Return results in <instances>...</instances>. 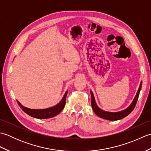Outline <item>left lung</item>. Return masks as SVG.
Here are the masks:
<instances>
[{"instance_id":"1","label":"left lung","mask_w":151,"mask_h":151,"mask_svg":"<svg viewBox=\"0 0 151 151\" xmlns=\"http://www.w3.org/2000/svg\"><path fill=\"white\" fill-rule=\"evenodd\" d=\"M142 82H141L139 89L137 91V93L135 96V97H134L132 102L130 104L129 106L127 108L124 109L123 110L117 111V112L106 111L102 110V109L99 108L97 103H96L93 93V92L91 91H90L91 95V106H92L93 110L96 115H98L99 117L104 119H107L109 121H117V120L121 119H123L126 116H127L128 115H129L131 112L132 111L134 108H135L137 101L139 97V92L141 91V89H142Z\"/></svg>"}]
</instances>
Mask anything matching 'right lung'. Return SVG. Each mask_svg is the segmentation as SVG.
<instances>
[{
	"instance_id": "1",
	"label": "right lung",
	"mask_w": 151,
	"mask_h": 151,
	"mask_svg": "<svg viewBox=\"0 0 151 151\" xmlns=\"http://www.w3.org/2000/svg\"><path fill=\"white\" fill-rule=\"evenodd\" d=\"M67 93H68V90L65 93L62 99L58 104L52 107H50L45 109H30L22 106L17 100V102L22 110L25 113L29 115L30 116L37 119H49L56 116V115L59 114L62 111L65 104L66 96Z\"/></svg>"
}]
</instances>
